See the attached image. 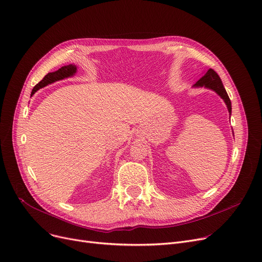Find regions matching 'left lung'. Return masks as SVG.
<instances>
[{
    "label": "left lung",
    "instance_id": "1",
    "mask_svg": "<svg viewBox=\"0 0 262 262\" xmlns=\"http://www.w3.org/2000/svg\"><path fill=\"white\" fill-rule=\"evenodd\" d=\"M194 86L196 88H201V86H204L207 89H211L213 91H215L216 93H217L225 101V104L227 105V108H228V111L231 115V101H230V98L228 96V94H227L226 90L223 85V82L221 80L220 76L217 75V73H216L214 70H212V68H210V70L204 74L199 80L194 84Z\"/></svg>",
    "mask_w": 262,
    "mask_h": 262
}]
</instances>
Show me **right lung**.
<instances>
[{
	"label": "right lung",
	"mask_w": 262,
	"mask_h": 262,
	"mask_svg": "<svg viewBox=\"0 0 262 262\" xmlns=\"http://www.w3.org/2000/svg\"><path fill=\"white\" fill-rule=\"evenodd\" d=\"M77 72V67L75 65H67V66H63L61 67L60 70H58L56 72H53V73H49L47 74L46 76H45L42 78V80L39 81L35 86H34V89L32 90V93H31V96L36 92V91H38L39 89L46 86L50 83H53L55 81H59V80H62V79L64 78H67V77H72L76 74Z\"/></svg>",
	"instance_id": "1"
}]
</instances>
